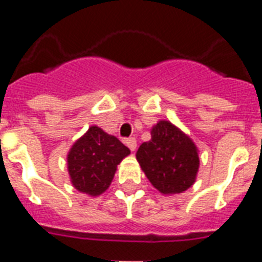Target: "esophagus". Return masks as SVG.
Masks as SVG:
<instances>
[{"label": "esophagus", "instance_id": "obj_1", "mask_svg": "<svg viewBox=\"0 0 262 262\" xmlns=\"http://www.w3.org/2000/svg\"><path fill=\"white\" fill-rule=\"evenodd\" d=\"M125 144H126L127 147H129V149H130V151H135L136 147H137V140H136L135 137H129V139L125 140Z\"/></svg>", "mask_w": 262, "mask_h": 262}]
</instances>
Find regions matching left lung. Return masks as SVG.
<instances>
[{"label": "left lung", "instance_id": "obj_1", "mask_svg": "<svg viewBox=\"0 0 262 262\" xmlns=\"http://www.w3.org/2000/svg\"><path fill=\"white\" fill-rule=\"evenodd\" d=\"M136 158L149 182L163 194L189 189L200 166L194 143L167 121L152 127L151 141L140 145Z\"/></svg>", "mask_w": 262, "mask_h": 262}]
</instances>
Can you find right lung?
Masks as SVG:
<instances>
[{
	"label": "right lung",
	"mask_w": 262,
	"mask_h": 262,
	"mask_svg": "<svg viewBox=\"0 0 262 262\" xmlns=\"http://www.w3.org/2000/svg\"><path fill=\"white\" fill-rule=\"evenodd\" d=\"M130 154L114 136L91 126L68 155V170L73 186L90 195H99L110 186L117 164Z\"/></svg>",
	"instance_id": "add662e5"
}]
</instances>
